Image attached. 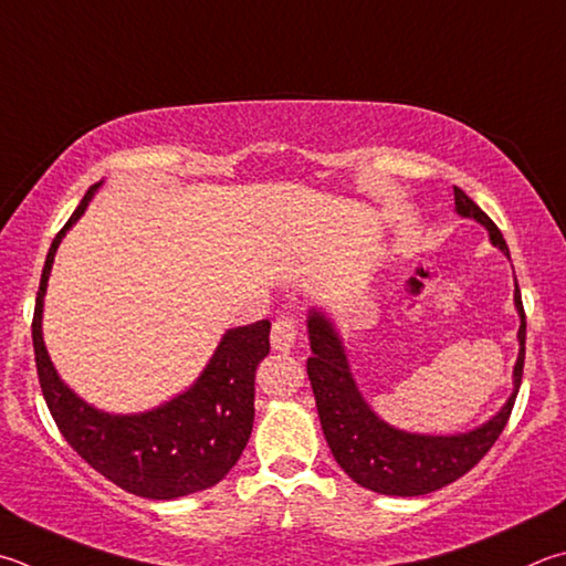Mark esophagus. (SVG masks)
Listing matches in <instances>:
<instances>
[{
  "label": "esophagus",
  "mask_w": 566,
  "mask_h": 566,
  "mask_svg": "<svg viewBox=\"0 0 566 566\" xmlns=\"http://www.w3.org/2000/svg\"><path fill=\"white\" fill-rule=\"evenodd\" d=\"M300 338V322H296L294 314H280L272 324V336L270 342L276 352H290Z\"/></svg>",
  "instance_id": "34e87169"
}]
</instances>
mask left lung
I'll return each instance as SVG.
<instances>
[{
    "label": "left lung",
    "mask_w": 566,
    "mask_h": 566,
    "mask_svg": "<svg viewBox=\"0 0 566 566\" xmlns=\"http://www.w3.org/2000/svg\"><path fill=\"white\" fill-rule=\"evenodd\" d=\"M455 208L462 218H472L485 224L492 244H497L510 256L497 224L460 188H455ZM515 304L522 316L515 394L485 426L472 430V433L450 438L403 433V430L390 428L381 418H376L374 410L364 403L361 394L356 390L354 378L348 374L342 342L334 334L332 324L318 312L310 314L312 356L306 358V374H310L314 388L326 443L348 478L366 490L381 492V495L416 497L450 485L488 455V450L495 446V440L507 426L522 384V368H525L527 322L520 286H515Z\"/></svg>",
    "instance_id": "obj_1"
}]
</instances>
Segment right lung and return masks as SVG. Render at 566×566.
<instances>
[{"label": "right lung", "instance_id": "obj_1", "mask_svg": "<svg viewBox=\"0 0 566 566\" xmlns=\"http://www.w3.org/2000/svg\"><path fill=\"white\" fill-rule=\"evenodd\" d=\"M91 185L69 222L51 242L41 272L32 342L41 394L66 443L91 468L130 495L176 500L208 490L228 475L248 446L254 420V374L270 354V322L224 334L208 368L188 394L140 416H108L86 406L59 381L41 338V306L51 262L64 232L96 192Z\"/></svg>", "mask_w": 566, "mask_h": 566}]
</instances>
